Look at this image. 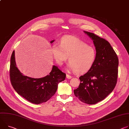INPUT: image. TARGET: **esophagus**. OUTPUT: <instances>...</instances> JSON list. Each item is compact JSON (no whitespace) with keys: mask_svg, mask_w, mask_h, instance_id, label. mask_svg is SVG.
Instances as JSON below:
<instances>
[{"mask_svg":"<svg viewBox=\"0 0 129 129\" xmlns=\"http://www.w3.org/2000/svg\"><path fill=\"white\" fill-rule=\"evenodd\" d=\"M66 78H67V79H71V78H72V77L71 76H70V75H69L67 74V75H66Z\"/></svg>","mask_w":129,"mask_h":129,"instance_id":"1","label":"esophagus"}]
</instances>
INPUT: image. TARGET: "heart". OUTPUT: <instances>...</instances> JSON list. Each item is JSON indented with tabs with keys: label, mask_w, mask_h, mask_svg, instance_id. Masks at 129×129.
I'll list each match as a JSON object with an SVG mask.
<instances>
[{
	"label": "heart",
	"mask_w": 129,
	"mask_h": 129,
	"mask_svg": "<svg viewBox=\"0 0 129 129\" xmlns=\"http://www.w3.org/2000/svg\"><path fill=\"white\" fill-rule=\"evenodd\" d=\"M52 51L56 62L63 64L69 56L68 67L80 75L87 72L92 67L96 57V51L92 47L72 36L63 38L61 45L54 44Z\"/></svg>",
	"instance_id": "1"
}]
</instances>
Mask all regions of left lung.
Wrapping results in <instances>:
<instances>
[{
  "label": "left lung",
  "mask_w": 129,
  "mask_h": 129,
  "mask_svg": "<svg viewBox=\"0 0 129 129\" xmlns=\"http://www.w3.org/2000/svg\"><path fill=\"white\" fill-rule=\"evenodd\" d=\"M93 41L96 57L92 67L79 78L81 83L75 95L82 102L94 104L106 98L117 80L118 58L110 44L94 33L84 31Z\"/></svg>",
  "instance_id": "left-lung-1"
}]
</instances>
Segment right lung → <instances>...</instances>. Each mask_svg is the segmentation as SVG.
<instances>
[{
    "label": "right lung",
    "mask_w": 129,
    "mask_h": 129,
    "mask_svg": "<svg viewBox=\"0 0 129 129\" xmlns=\"http://www.w3.org/2000/svg\"><path fill=\"white\" fill-rule=\"evenodd\" d=\"M10 77L11 84L18 94L38 104L47 101L55 94L58 84L65 79L66 74L53 65L49 74L43 78H32L24 76L16 66L13 51L10 60Z\"/></svg>",
    "instance_id": "right-lung-1"
}]
</instances>
